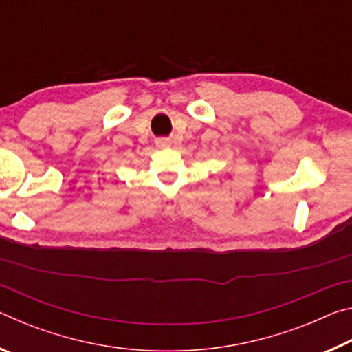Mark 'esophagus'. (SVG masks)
I'll return each mask as SVG.
<instances>
[{"label": "esophagus", "instance_id": "34e87169", "mask_svg": "<svg viewBox=\"0 0 352 352\" xmlns=\"http://www.w3.org/2000/svg\"><path fill=\"white\" fill-rule=\"evenodd\" d=\"M157 146L158 147H169L170 140L169 138H160V140H157Z\"/></svg>", "mask_w": 352, "mask_h": 352}]
</instances>
